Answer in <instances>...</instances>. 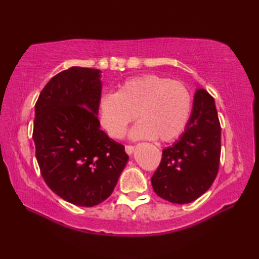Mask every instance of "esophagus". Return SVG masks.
<instances>
[{
  "label": "esophagus",
  "instance_id": "obj_1",
  "mask_svg": "<svg viewBox=\"0 0 259 259\" xmlns=\"http://www.w3.org/2000/svg\"><path fill=\"white\" fill-rule=\"evenodd\" d=\"M134 150H135V146H133V145H125V152L128 153L129 155L133 154Z\"/></svg>",
  "mask_w": 259,
  "mask_h": 259
}]
</instances>
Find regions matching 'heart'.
<instances>
[{"label": "heart", "mask_w": 259, "mask_h": 259, "mask_svg": "<svg viewBox=\"0 0 259 259\" xmlns=\"http://www.w3.org/2000/svg\"><path fill=\"white\" fill-rule=\"evenodd\" d=\"M98 112L105 130L114 138L123 136L138 113L140 121L131 129V138L171 142L187 124L191 95L182 82L144 74L122 82L116 93L100 96Z\"/></svg>", "instance_id": "1"}]
</instances>
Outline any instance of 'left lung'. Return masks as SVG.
Segmentation results:
<instances>
[{"mask_svg": "<svg viewBox=\"0 0 259 259\" xmlns=\"http://www.w3.org/2000/svg\"><path fill=\"white\" fill-rule=\"evenodd\" d=\"M221 123L213 98L199 89L185 131L162 151L160 165L151 178L153 190L169 202L184 204L207 192L218 174Z\"/></svg>", "mask_w": 259, "mask_h": 259, "instance_id": "obj_1", "label": "left lung"}]
</instances>
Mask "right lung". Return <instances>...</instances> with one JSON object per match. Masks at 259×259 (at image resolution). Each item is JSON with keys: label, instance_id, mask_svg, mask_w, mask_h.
Masks as SVG:
<instances>
[{"label": "right lung", "instance_id": "obj_1", "mask_svg": "<svg viewBox=\"0 0 259 259\" xmlns=\"http://www.w3.org/2000/svg\"><path fill=\"white\" fill-rule=\"evenodd\" d=\"M100 71L71 67L43 88L36 104L33 139L43 179L61 199L94 207L115 187L129 156L100 129Z\"/></svg>", "mask_w": 259, "mask_h": 259}]
</instances>
